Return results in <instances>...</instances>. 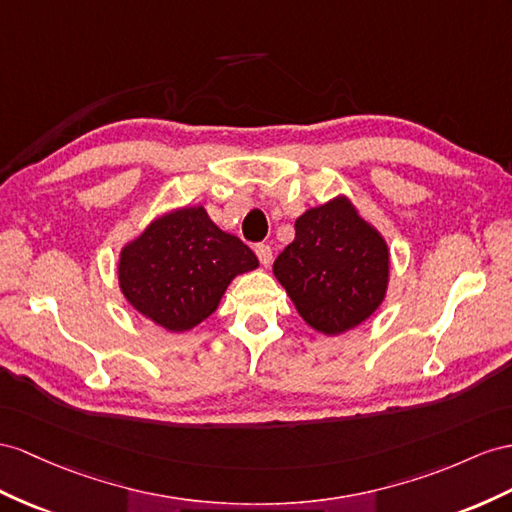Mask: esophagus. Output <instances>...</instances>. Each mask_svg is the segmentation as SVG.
Returning <instances> with one entry per match:
<instances>
[{"mask_svg":"<svg viewBox=\"0 0 512 512\" xmlns=\"http://www.w3.org/2000/svg\"><path fill=\"white\" fill-rule=\"evenodd\" d=\"M255 253H257V257L261 261V266L268 268L272 264V248L268 244H257L255 246Z\"/></svg>","mask_w":512,"mask_h":512,"instance_id":"1","label":"esophagus"}]
</instances>
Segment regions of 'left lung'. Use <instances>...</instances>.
<instances>
[{"label":"left lung","instance_id":"1","mask_svg":"<svg viewBox=\"0 0 512 512\" xmlns=\"http://www.w3.org/2000/svg\"><path fill=\"white\" fill-rule=\"evenodd\" d=\"M294 242L274 259V277L313 329L337 335L368 320L389 279L385 240L346 199L296 220Z\"/></svg>","mask_w":512,"mask_h":512}]
</instances>
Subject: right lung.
<instances>
[{"mask_svg":"<svg viewBox=\"0 0 512 512\" xmlns=\"http://www.w3.org/2000/svg\"><path fill=\"white\" fill-rule=\"evenodd\" d=\"M257 268L240 238L220 231L203 207L157 218L121 253L125 298L142 316L179 333L216 311L235 274Z\"/></svg>","mask_w":512,"mask_h":512,"instance_id":"add662e5","label":"right lung"}]
</instances>
